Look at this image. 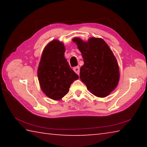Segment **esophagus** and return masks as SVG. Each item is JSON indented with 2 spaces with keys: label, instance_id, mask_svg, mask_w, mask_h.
<instances>
[{
  "label": "esophagus",
  "instance_id": "34e87169",
  "mask_svg": "<svg viewBox=\"0 0 147 147\" xmlns=\"http://www.w3.org/2000/svg\"><path fill=\"white\" fill-rule=\"evenodd\" d=\"M73 70L76 73H77L78 74H79V72H80V67L78 66H76V67H74L73 68Z\"/></svg>",
  "mask_w": 147,
  "mask_h": 147
}]
</instances>
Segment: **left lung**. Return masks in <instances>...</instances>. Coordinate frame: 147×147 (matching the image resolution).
<instances>
[{"mask_svg":"<svg viewBox=\"0 0 147 147\" xmlns=\"http://www.w3.org/2000/svg\"><path fill=\"white\" fill-rule=\"evenodd\" d=\"M82 55L84 64L80 78L88 90L98 97L113 91L119 80V70L115 56L102 39L91 38L88 42L73 39Z\"/></svg>","mask_w":147,"mask_h":147,"instance_id":"8db88e82","label":"left lung"}]
</instances>
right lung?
<instances>
[{"instance_id":"1","label":"right lung","mask_w":147,"mask_h":147,"mask_svg":"<svg viewBox=\"0 0 147 147\" xmlns=\"http://www.w3.org/2000/svg\"><path fill=\"white\" fill-rule=\"evenodd\" d=\"M64 45L54 40L42 54L38 76L41 88L47 96L59 100L69 92L71 84L78 79L64 57Z\"/></svg>"}]
</instances>
